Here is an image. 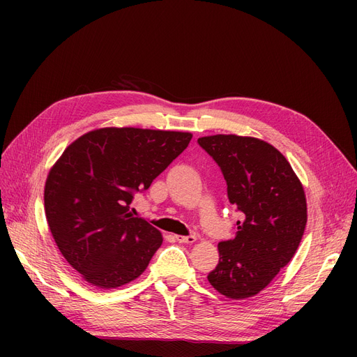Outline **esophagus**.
<instances>
[{
  "label": "esophagus",
  "instance_id": "34e87169",
  "mask_svg": "<svg viewBox=\"0 0 357 357\" xmlns=\"http://www.w3.org/2000/svg\"><path fill=\"white\" fill-rule=\"evenodd\" d=\"M176 240L178 243H185V244H192L197 241L195 235H176Z\"/></svg>",
  "mask_w": 357,
  "mask_h": 357
}]
</instances>
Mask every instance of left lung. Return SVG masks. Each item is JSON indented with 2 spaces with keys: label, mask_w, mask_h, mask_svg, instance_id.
I'll list each match as a JSON object with an SVG mask.
<instances>
[{
  "label": "left lung",
  "mask_w": 357,
  "mask_h": 357,
  "mask_svg": "<svg viewBox=\"0 0 357 357\" xmlns=\"http://www.w3.org/2000/svg\"><path fill=\"white\" fill-rule=\"evenodd\" d=\"M220 167L229 202L240 211L232 240L219 243V264L208 274L222 295L259 294L294 257L307 225V202L287 159L262 139L238 135L198 138Z\"/></svg>",
  "instance_id": "obj_1"
}]
</instances>
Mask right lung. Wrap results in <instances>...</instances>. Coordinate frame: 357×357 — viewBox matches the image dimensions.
I'll return each mask as SVG.
<instances>
[{"instance_id":"1","label":"right lung","mask_w":357,"mask_h":357,"mask_svg":"<svg viewBox=\"0 0 357 357\" xmlns=\"http://www.w3.org/2000/svg\"><path fill=\"white\" fill-rule=\"evenodd\" d=\"M189 132L102 128L70 144L49 172L45 210L67 262L91 284L114 289L144 273L160 232L131 214L190 142Z\"/></svg>"}]
</instances>
